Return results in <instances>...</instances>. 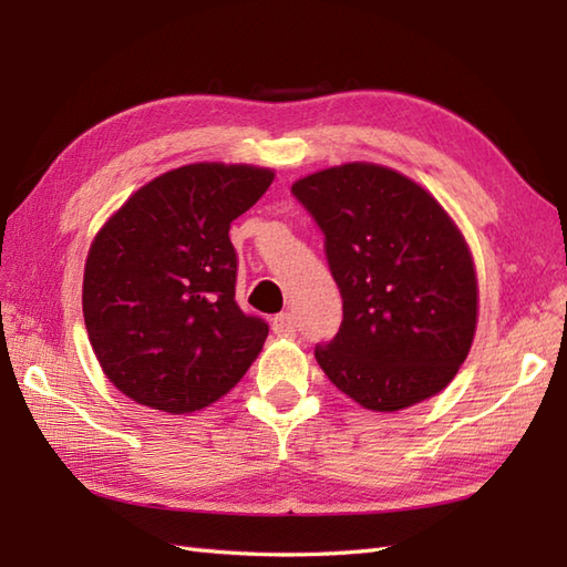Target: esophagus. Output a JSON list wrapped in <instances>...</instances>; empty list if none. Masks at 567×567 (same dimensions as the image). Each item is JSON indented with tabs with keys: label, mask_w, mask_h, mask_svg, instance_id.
<instances>
[{
	"label": "esophagus",
	"mask_w": 567,
	"mask_h": 567,
	"mask_svg": "<svg viewBox=\"0 0 567 567\" xmlns=\"http://www.w3.org/2000/svg\"><path fill=\"white\" fill-rule=\"evenodd\" d=\"M272 331L277 333V336H295V331H297V321H295V317L292 315H277L275 319H272Z\"/></svg>",
	"instance_id": "1"
}]
</instances>
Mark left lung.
Masks as SVG:
<instances>
[{
	"label": "left lung",
	"instance_id": "left-lung-1",
	"mask_svg": "<svg viewBox=\"0 0 567 567\" xmlns=\"http://www.w3.org/2000/svg\"><path fill=\"white\" fill-rule=\"evenodd\" d=\"M295 197L327 236L343 323L315 355L370 412H402L449 388L477 329L467 240L426 187L378 163L299 177Z\"/></svg>",
	"mask_w": 567,
	"mask_h": 567
}]
</instances>
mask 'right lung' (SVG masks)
<instances>
[{"label": "right lung", "mask_w": 567, "mask_h": 567, "mask_svg": "<svg viewBox=\"0 0 567 567\" xmlns=\"http://www.w3.org/2000/svg\"><path fill=\"white\" fill-rule=\"evenodd\" d=\"M246 163H189L138 187L92 238L82 315L104 375L136 404L192 414L246 375L268 323L236 305L228 228L272 185Z\"/></svg>", "instance_id": "add662e5"}]
</instances>
